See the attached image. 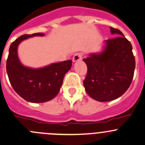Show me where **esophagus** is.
Here are the masks:
<instances>
[{
  "label": "esophagus",
  "instance_id": "1",
  "mask_svg": "<svg viewBox=\"0 0 145 145\" xmlns=\"http://www.w3.org/2000/svg\"><path fill=\"white\" fill-rule=\"evenodd\" d=\"M82 54L81 53H77L74 54V56L72 58V61L73 62H77L79 61L82 60Z\"/></svg>",
  "mask_w": 145,
  "mask_h": 145
}]
</instances>
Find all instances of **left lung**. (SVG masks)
Listing matches in <instances>:
<instances>
[{"label":"left lung","mask_w":145,"mask_h":145,"mask_svg":"<svg viewBox=\"0 0 145 145\" xmlns=\"http://www.w3.org/2000/svg\"><path fill=\"white\" fill-rule=\"evenodd\" d=\"M115 38L103 42L101 52L89 54L83 61L87 65L84 86L88 95L100 102L119 98L127 91L135 68L131 42L119 30L110 27Z\"/></svg>","instance_id":"left-lung-1"}]
</instances>
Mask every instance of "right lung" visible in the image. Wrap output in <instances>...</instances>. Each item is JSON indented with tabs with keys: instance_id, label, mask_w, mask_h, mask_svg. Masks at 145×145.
Listing matches in <instances>:
<instances>
[{
	"instance_id": "obj_1",
	"label": "right lung",
	"mask_w": 145,
	"mask_h": 145,
	"mask_svg": "<svg viewBox=\"0 0 145 145\" xmlns=\"http://www.w3.org/2000/svg\"><path fill=\"white\" fill-rule=\"evenodd\" d=\"M42 33L24 35L13 42L10 47L6 63L9 80L14 90L26 101L34 103H44L56 96L62 86L64 76L71 70L72 61L54 63L39 68L24 65L18 56V46L24 40Z\"/></svg>"
}]
</instances>
